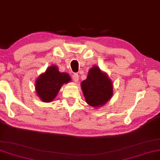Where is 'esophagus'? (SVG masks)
I'll list each match as a JSON object with an SVG mask.
<instances>
[{
	"label": "esophagus",
	"instance_id": "esophagus-1",
	"mask_svg": "<svg viewBox=\"0 0 160 160\" xmlns=\"http://www.w3.org/2000/svg\"><path fill=\"white\" fill-rule=\"evenodd\" d=\"M72 79L74 81H75V82H78V80H79V75H78V74L77 73L74 74L72 75Z\"/></svg>",
	"mask_w": 160,
	"mask_h": 160
}]
</instances>
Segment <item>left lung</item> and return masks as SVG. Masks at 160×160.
I'll use <instances>...</instances> for the list:
<instances>
[{
  "label": "left lung",
  "instance_id": "obj_1",
  "mask_svg": "<svg viewBox=\"0 0 160 160\" xmlns=\"http://www.w3.org/2000/svg\"><path fill=\"white\" fill-rule=\"evenodd\" d=\"M80 86L86 103L95 108L106 105L113 94L111 80L96 65L90 69L86 80L81 82Z\"/></svg>",
  "mask_w": 160,
  "mask_h": 160
}]
</instances>
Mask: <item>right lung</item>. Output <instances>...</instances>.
I'll return each instance as SVG.
<instances>
[{"label":"right lung","mask_w":160,"mask_h":160,"mask_svg":"<svg viewBox=\"0 0 160 160\" xmlns=\"http://www.w3.org/2000/svg\"><path fill=\"white\" fill-rule=\"evenodd\" d=\"M70 81L68 73L60 72L57 66L52 65L37 78L35 90L42 101L50 103L57 97L62 86Z\"/></svg>","instance_id":"1"}]
</instances>
